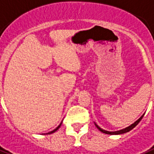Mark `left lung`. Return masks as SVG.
<instances>
[{
	"label": "left lung",
	"instance_id": "left-lung-1",
	"mask_svg": "<svg viewBox=\"0 0 154 154\" xmlns=\"http://www.w3.org/2000/svg\"><path fill=\"white\" fill-rule=\"evenodd\" d=\"M144 115H145V114H143V115L141 116H140V117L137 120V121H135V122L133 123V124H132L130 126H128V127H127V128H124V129H121V130L115 131V132H109V131H106V130H104V129H102L100 127H99V126L96 125V123H95V125L96 126V128H98L99 130L100 131V132H102V133H105V134H110V135H118V134H122V133H128V132H129L130 130H132L133 128H135L136 126L138 125V123L140 122V120H141V119L143 118Z\"/></svg>",
	"mask_w": 154,
	"mask_h": 154
}]
</instances>
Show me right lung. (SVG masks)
Here are the masks:
<instances>
[{"label": "right lung", "instance_id": "1", "mask_svg": "<svg viewBox=\"0 0 154 154\" xmlns=\"http://www.w3.org/2000/svg\"><path fill=\"white\" fill-rule=\"evenodd\" d=\"M61 125H62V122H61L60 125H58V127H57V128H55V129H54L53 131H51V132H50V133H46V134H51V133H54V132H56V131L58 130V128H59V127H60V126H61Z\"/></svg>", "mask_w": 154, "mask_h": 154}]
</instances>
